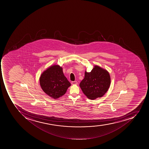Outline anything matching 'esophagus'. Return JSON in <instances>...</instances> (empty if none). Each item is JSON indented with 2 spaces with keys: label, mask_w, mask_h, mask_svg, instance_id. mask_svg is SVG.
Listing matches in <instances>:
<instances>
[{
  "label": "esophagus",
  "mask_w": 149,
  "mask_h": 149,
  "mask_svg": "<svg viewBox=\"0 0 149 149\" xmlns=\"http://www.w3.org/2000/svg\"><path fill=\"white\" fill-rule=\"evenodd\" d=\"M71 84L72 85H77L78 82H77V81H72V82H71Z\"/></svg>",
  "instance_id": "34e87169"
}]
</instances>
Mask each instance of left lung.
I'll list each match as a JSON object with an SVG mask.
<instances>
[{
	"label": "left lung",
	"mask_w": 149,
	"mask_h": 149,
	"mask_svg": "<svg viewBox=\"0 0 149 149\" xmlns=\"http://www.w3.org/2000/svg\"><path fill=\"white\" fill-rule=\"evenodd\" d=\"M111 77L106 70L95 65L90 72H85V77L79 86L83 93L91 100L102 97L111 85Z\"/></svg>",
	"instance_id": "obj_1"
}]
</instances>
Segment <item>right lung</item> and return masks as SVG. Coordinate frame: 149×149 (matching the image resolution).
<instances>
[{
  "label": "right lung",
  "instance_id": "right-lung-1",
  "mask_svg": "<svg viewBox=\"0 0 149 149\" xmlns=\"http://www.w3.org/2000/svg\"><path fill=\"white\" fill-rule=\"evenodd\" d=\"M40 83L43 91L54 99L63 95L71 86L63 73V68L56 64L43 71L40 77Z\"/></svg>",
  "mask_w": 149,
  "mask_h": 149
}]
</instances>
